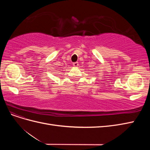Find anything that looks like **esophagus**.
Instances as JSON below:
<instances>
[{
	"label": "esophagus",
	"instance_id": "esophagus-1",
	"mask_svg": "<svg viewBox=\"0 0 150 150\" xmlns=\"http://www.w3.org/2000/svg\"><path fill=\"white\" fill-rule=\"evenodd\" d=\"M73 66H74V67H78V66H79V64H78V62H74L73 64Z\"/></svg>",
	"mask_w": 150,
	"mask_h": 150
}]
</instances>
